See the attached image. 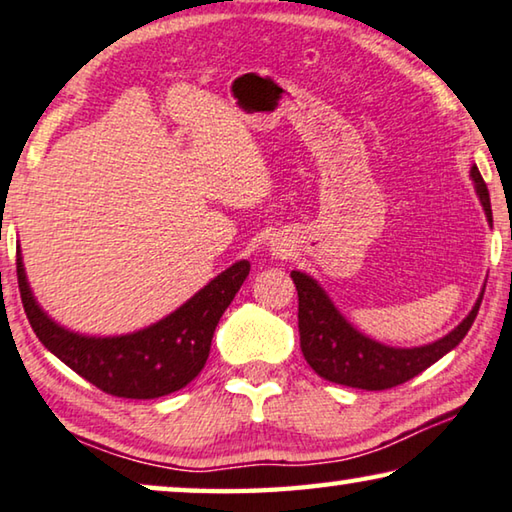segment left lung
Here are the masks:
<instances>
[{
    "mask_svg": "<svg viewBox=\"0 0 512 512\" xmlns=\"http://www.w3.org/2000/svg\"><path fill=\"white\" fill-rule=\"evenodd\" d=\"M471 180H474L476 194L483 203L487 222L492 224L490 192H487V185L476 164L471 167ZM290 277H293L297 302H300L297 304V325H300V348L306 364L329 382L366 391L398 387V384L426 371L446 352H451L467 336L469 327L474 325L485 293V290H481L474 309L451 334H446L435 343L421 345V348H391V345L377 343L373 338L357 332L338 313L325 290L309 274L293 270Z\"/></svg>",
    "mask_w": 512,
    "mask_h": 512,
    "instance_id": "obj_1",
    "label": "left lung"
}]
</instances>
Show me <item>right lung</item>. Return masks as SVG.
<instances>
[{
	"instance_id": "obj_1",
	"label": "right lung",
	"mask_w": 512,
	"mask_h": 512,
	"mask_svg": "<svg viewBox=\"0 0 512 512\" xmlns=\"http://www.w3.org/2000/svg\"><path fill=\"white\" fill-rule=\"evenodd\" d=\"M18 288L38 341L93 387L116 398L148 400L190 384L210 355L212 334L251 270L238 261L155 325L125 336H82L57 325L31 295L18 247Z\"/></svg>"
}]
</instances>
